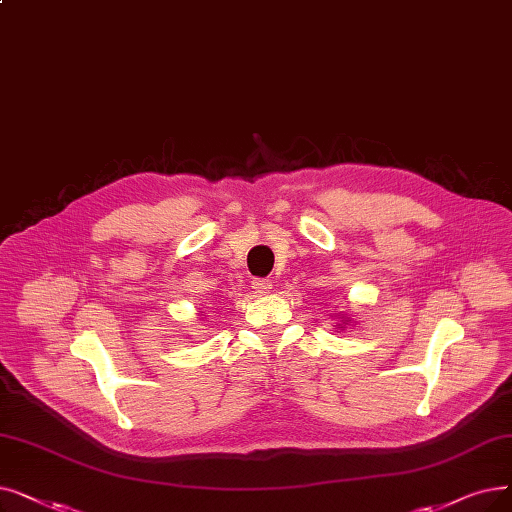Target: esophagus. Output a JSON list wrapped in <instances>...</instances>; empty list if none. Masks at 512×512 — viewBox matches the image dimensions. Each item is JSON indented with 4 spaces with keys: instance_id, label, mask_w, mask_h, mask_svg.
<instances>
[{
    "instance_id": "34e87169",
    "label": "esophagus",
    "mask_w": 512,
    "mask_h": 512,
    "mask_svg": "<svg viewBox=\"0 0 512 512\" xmlns=\"http://www.w3.org/2000/svg\"><path fill=\"white\" fill-rule=\"evenodd\" d=\"M253 288H255L257 293H261V295L270 293L272 291V280H268V278H255L253 280Z\"/></svg>"
}]
</instances>
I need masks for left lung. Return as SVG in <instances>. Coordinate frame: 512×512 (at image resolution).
<instances>
[{
	"mask_svg": "<svg viewBox=\"0 0 512 512\" xmlns=\"http://www.w3.org/2000/svg\"><path fill=\"white\" fill-rule=\"evenodd\" d=\"M345 322H347V320H345ZM345 322H343V324H345ZM343 324H339V328H341V330H343Z\"/></svg>",
	"mask_w": 512,
	"mask_h": 512,
	"instance_id": "left-lung-1",
	"label": "left lung"
}]
</instances>
